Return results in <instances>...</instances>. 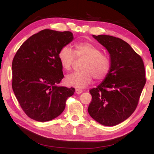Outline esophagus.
<instances>
[{
	"label": "esophagus",
	"instance_id": "34e87169",
	"mask_svg": "<svg viewBox=\"0 0 154 154\" xmlns=\"http://www.w3.org/2000/svg\"><path fill=\"white\" fill-rule=\"evenodd\" d=\"M83 92V90H80V89H76L75 90V93L77 94H80L81 93Z\"/></svg>",
	"mask_w": 154,
	"mask_h": 154
}]
</instances>
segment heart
Instances as JSON below:
<instances>
[{
  "mask_svg": "<svg viewBox=\"0 0 154 154\" xmlns=\"http://www.w3.org/2000/svg\"><path fill=\"white\" fill-rule=\"evenodd\" d=\"M58 59L62 67L66 71L71 69L78 58H85L80 71L68 75L66 81L70 86L83 88L92 82L93 78L100 81L105 79L110 70V62L105 55L101 54L98 47L89 42H80L75 45V52L64 46L58 52Z\"/></svg>",
  "mask_w": 154,
  "mask_h": 154,
  "instance_id": "obj_1",
  "label": "heart"
}]
</instances>
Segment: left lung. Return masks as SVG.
<instances>
[{
    "label": "left lung",
    "mask_w": 154,
    "mask_h": 154,
    "mask_svg": "<svg viewBox=\"0 0 154 154\" xmlns=\"http://www.w3.org/2000/svg\"><path fill=\"white\" fill-rule=\"evenodd\" d=\"M108 51L110 70L97 87L90 90V116L103 126H113L128 119L136 109L145 86L143 61L128 43L109 35H92Z\"/></svg>",
    "instance_id": "obj_1"
}]
</instances>
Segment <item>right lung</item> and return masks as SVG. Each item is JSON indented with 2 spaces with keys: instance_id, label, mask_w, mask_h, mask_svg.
<instances>
[{
  "instance_id": "1",
  "label": "right lung",
  "mask_w": 154,
  "mask_h": 154,
  "mask_svg": "<svg viewBox=\"0 0 154 154\" xmlns=\"http://www.w3.org/2000/svg\"><path fill=\"white\" fill-rule=\"evenodd\" d=\"M73 40L69 31L45 29L21 45L12 62V88L21 107L34 120L48 122L65 109L75 88L60 86L63 79L58 52Z\"/></svg>"
}]
</instances>
